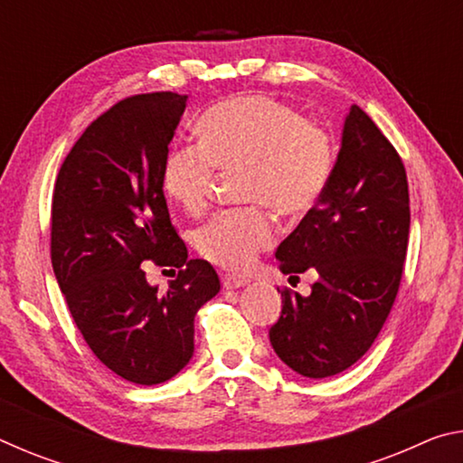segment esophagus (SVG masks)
<instances>
[{
	"mask_svg": "<svg viewBox=\"0 0 463 463\" xmlns=\"http://www.w3.org/2000/svg\"><path fill=\"white\" fill-rule=\"evenodd\" d=\"M247 284H249V279L241 278V276H224L222 278V288L224 289H237V288H242Z\"/></svg>",
	"mask_w": 463,
	"mask_h": 463,
	"instance_id": "obj_1",
	"label": "esophagus"
}]
</instances>
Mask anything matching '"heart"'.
Instances as JSON below:
<instances>
[{"instance_id": "heart-1", "label": "heart", "mask_w": 463, "mask_h": 463, "mask_svg": "<svg viewBox=\"0 0 463 463\" xmlns=\"http://www.w3.org/2000/svg\"><path fill=\"white\" fill-rule=\"evenodd\" d=\"M200 146H175L161 169L167 198L185 214L206 210L216 174L241 171L242 202L263 203L286 218L317 206L331 184L335 145L320 124L302 120L281 101L234 96L208 108L195 124ZM276 237L269 210L222 213L195 232L194 245L210 263L242 271Z\"/></svg>"}]
</instances>
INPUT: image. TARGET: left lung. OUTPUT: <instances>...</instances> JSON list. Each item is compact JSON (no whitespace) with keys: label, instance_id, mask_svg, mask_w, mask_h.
<instances>
[{"label":"left lung","instance_id":"8db88e82","mask_svg":"<svg viewBox=\"0 0 463 463\" xmlns=\"http://www.w3.org/2000/svg\"><path fill=\"white\" fill-rule=\"evenodd\" d=\"M411 229L401 155L359 106L345 116L331 184L276 250L289 278L315 268L308 296L281 292L269 328L278 357L304 378L341 373L365 355L398 294Z\"/></svg>","mask_w":463,"mask_h":463}]
</instances>
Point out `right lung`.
<instances>
[{"label":"right lung","instance_id":"right-lung-1","mask_svg":"<svg viewBox=\"0 0 463 463\" xmlns=\"http://www.w3.org/2000/svg\"><path fill=\"white\" fill-rule=\"evenodd\" d=\"M187 96H132L85 128L52 194L54 278L85 343L120 378L153 386L194 355V318L221 289L213 265L187 260L161 185ZM179 267L167 293L139 263Z\"/></svg>","mask_w":463,"mask_h":463}]
</instances>
